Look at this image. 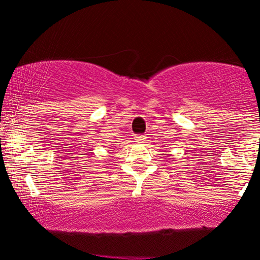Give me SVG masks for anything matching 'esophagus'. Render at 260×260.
I'll use <instances>...</instances> for the list:
<instances>
[{
	"instance_id": "obj_1",
	"label": "esophagus",
	"mask_w": 260,
	"mask_h": 260,
	"mask_svg": "<svg viewBox=\"0 0 260 260\" xmlns=\"http://www.w3.org/2000/svg\"><path fill=\"white\" fill-rule=\"evenodd\" d=\"M145 140H147V138H145L143 135H141V136H135V141H136L137 143H144Z\"/></svg>"
}]
</instances>
